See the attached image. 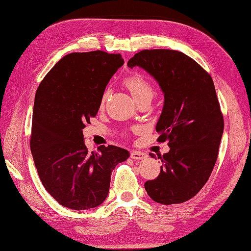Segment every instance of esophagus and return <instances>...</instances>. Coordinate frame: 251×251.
<instances>
[{"label": "esophagus", "mask_w": 251, "mask_h": 251, "mask_svg": "<svg viewBox=\"0 0 251 251\" xmlns=\"http://www.w3.org/2000/svg\"><path fill=\"white\" fill-rule=\"evenodd\" d=\"M130 157L134 160H145L147 158V154L143 151H133L130 152Z\"/></svg>", "instance_id": "obj_1"}]
</instances>
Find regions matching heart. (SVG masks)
Listing matches in <instances>:
<instances>
[{"label":"heart","mask_w":251,"mask_h":251,"mask_svg":"<svg viewBox=\"0 0 251 251\" xmlns=\"http://www.w3.org/2000/svg\"><path fill=\"white\" fill-rule=\"evenodd\" d=\"M124 84L131 92L132 96L136 101L150 99L151 100L154 96V88L151 84V82L145 78L143 75L140 74H133L131 75H128L124 79ZM107 99V91L102 93L100 99V106H103Z\"/></svg>","instance_id":"1"}]
</instances>
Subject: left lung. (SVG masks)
Returning a JSON list of instances; mask_svg holds the SVG:
<instances>
[{
    "label": "left lung",
    "instance_id": "left-lung-1",
    "mask_svg": "<svg viewBox=\"0 0 251 251\" xmlns=\"http://www.w3.org/2000/svg\"><path fill=\"white\" fill-rule=\"evenodd\" d=\"M154 77L164 92V106L156 126L159 143L169 151L158 156L163 165L157 178L148 180L150 197L164 205L183 203L204 187L219 155L224 116L211 75L182 52L143 50L129 59ZM150 156L155 158L154 154Z\"/></svg>",
    "mask_w": 251,
    "mask_h": 251
}]
</instances>
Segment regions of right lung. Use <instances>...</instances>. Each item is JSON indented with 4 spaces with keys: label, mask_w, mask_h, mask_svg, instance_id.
Listing matches in <instances>:
<instances>
[{
    "label": "right lung",
    "mask_w": 251,
    "mask_h": 251,
    "mask_svg": "<svg viewBox=\"0 0 251 251\" xmlns=\"http://www.w3.org/2000/svg\"><path fill=\"white\" fill-rule=\"evenodd\" d=\"M123 63L119 53H70L37 89L31 155L43 186L68 208L87 210L100 205L110 190L112 171L129 157L128 151L115 146L89 151L82 131L99 112L105 86Z\"/></svg>",
    "instance_id": "right-lung-1"
}]
</instances>
